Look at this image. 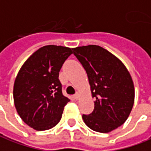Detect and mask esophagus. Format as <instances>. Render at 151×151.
<instances>
[{
    "label": "esophagus",
    "instance_id": "1",
    "mask_svg": "<svg viewBox=\"0 0 151 151\" xmlns=\"http://www.w3.org/2000/svg\"><path fill=\"white\" fill-rule=\"evenodd\" d=\"M73 97H74V99H76V100H78L79 97H80V95H79L78 92H77V93L73 96Z\"/></svg>",
    "mask_w": 151,
    "mask_h": 151
}]
</instances>
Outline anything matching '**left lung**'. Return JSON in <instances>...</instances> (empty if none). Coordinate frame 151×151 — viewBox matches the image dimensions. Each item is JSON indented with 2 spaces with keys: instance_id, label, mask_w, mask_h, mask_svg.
<instances>
[{
  "instance_id": "8db88e82",
  "label": "left lung",
  "mask_w": 151,
  "mask_h": 151,
  "mask_svg": "<svg viewBox=\"0 0 151 151\" xmlns=\"http://www.w3.org/2000/svg\"><path fill=\"white\" fill-rule=\"evenodd\" d=\"M73 50L86 70L95 98L93 112L83 114V121L91 130L110 132L125 123L133 107L135 88L130 73L119 58L100 46Z\"/></svg>"
}]
</instances>
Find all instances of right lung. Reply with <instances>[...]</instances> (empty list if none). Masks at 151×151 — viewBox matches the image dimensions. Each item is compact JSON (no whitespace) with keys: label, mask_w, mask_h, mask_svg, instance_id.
<instances>
[{"label":"right lung","mask_w":151,"mask_h":151,"mask_svg":"<svg viewBox=\"0 0 151 151\" xmlns=\"http://www.w3.org/2000/svg\"><path fill=\"white\" fill-rule=\"evenodd\" d=\"M71 54L72 49L66 46H42L24 62L17 74L14 106L22 120L34 130L55 127L70 101L62 94L59 72Z\"/></svg>","instance_id":"right-lung-1"}]
</instances>
